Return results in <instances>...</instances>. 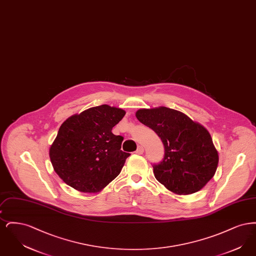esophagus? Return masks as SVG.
<instances>
[{"instance_id": "obj_1", "label": "esophagus", "mask_w": 256, "mask_h": 256, "mask_svg": "<svg viewBox=\"0 0 256 256\" xmlns=\"http://www.w3.org/2000/svg\"><path fill=\"white\" fill-rule=\"evenodd\" d=\"M135 152H136L137 154H142L144 152V148L142 146H137V150H136Z\"/></svg>"}]
</instances>
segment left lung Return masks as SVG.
<instances>
[{"label":"left lung","mask_w":256,"mask_h":256,"mask_svg":"<svg viewBox=\"0 0 256 256\" xmlns=\"http://www.w3.org/2000/svg\"><path fill=\"white\" fill-rule=\"evenodd\" d=\"M136 118L158 134L164 145V158L152 167L156 178L170 192L193 194L214 176L219 156L204 126L165 106L139 110Z\"/></svg>","instance_id":"obj_1"}]
</instances>
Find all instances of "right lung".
Wrapping results in <instances>:
<instances>
[{
    "label": "right lung",
    "instance_id": "right-lung-1",
    "mask_svg": "<svg viewBox=\"0 0 256 256\" xmlns=\"http://www.w3.org/2000/svg\"><path fill=\"white\" fill-rule=\"evenodd\" d=\"M124 114V110L102 104L61 124L50 158L64 182L80 192L98 193L121 172L130 154L121 150L122 136L111 130Z\"/></svg>",
    "mask_w": 256,
    "mask_h": 256
}]
</instances>
